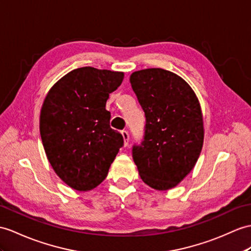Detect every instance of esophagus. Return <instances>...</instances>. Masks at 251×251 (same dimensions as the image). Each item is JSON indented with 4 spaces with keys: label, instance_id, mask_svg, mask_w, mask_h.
<instances>
[{
    "label": "esophagus",
    "instance_id": "34e87169",
    "mask_svg": "<svg viewBox=\"0 0 251 251\" xmlns=\"http://www.w3.org/2000/svg\"><path fill=\"white\" fill-rule=\"evenodd\" d=\"M121 134H122V137H124V140H125V146H127V144H129V133L124 130V131H121Z\"/></svg>",
    "mask_w": 251,
    "mask_h": 251
}]
</instances>
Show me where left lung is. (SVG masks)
Segmentation results:
<instances>
[{"instance_id": "obj_1", "label": "left lung", "mask_w": 251, "mask_h": 251, "mask_svg": "<svg viewBox=\"0 0 251 251\" xmlns=\"http://www.w3.org/2000/svg\"><path fill=\"white\" fill-rule=\"evenodd\" d=\"M130 83L146 117L142 143L132 148L133 160L147 185L166 191L191 173L202 149L199 101L184 79L168 70L133 72Z\"/></svg>"}]
</instances>
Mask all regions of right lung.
<instances>
[{"label":"right lung","mask_w":251,"mask_h":251,"mask_svg":"<svg viewBox=\"0 0 251 251\" xmlns=\"http://www.w3.org/2000/svg\"><path fill=\"white\" fill-rule=\"evenodd\" d=\"M124 73L83 67L70 71L49 91L40 113V135L49 162L67 185L90 191L104 181L124 146L109 126V94Z\"/></svg>","instance_id":"1"}]
</instances>
